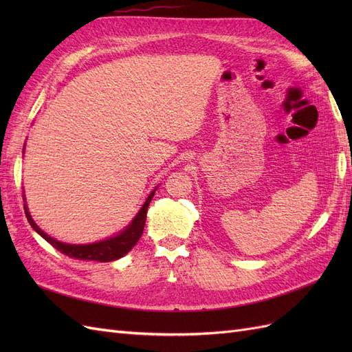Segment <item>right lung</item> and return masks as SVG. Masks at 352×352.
<instances>
[{"instance_id": "obj_1", "label": "right lung", "mask_w": 352, "mask_h": 352, "mask_svg": "<svg viewBox=\"0 0 352 352\" xmlns=\"http://www.w3.org/2000/svg\"><path fill=\"white\" fill-rule=\"evenodd\" d=\"M157 188L154 190H151V194L148 195V198L144 202V206L141 207L140 211H138V214L122 232H119L117 235L110 236L107 239L92 242V243L76 245V243L60 242L56 238H51L50 235H47V233L36 225L34 219H32L26 204H25V214L28 217L29 225L34 228V230L36 233H39V235L44 238L48 243H51L52 247L65 255H69V257L78 258V260H91V261H100V263L114 261V260L122 258L123 255L129 252L135 247L136 242L140 241L142 232H144V226H145L148 206H150V202L155 194Z\"/></svg>"}]
</instances>
